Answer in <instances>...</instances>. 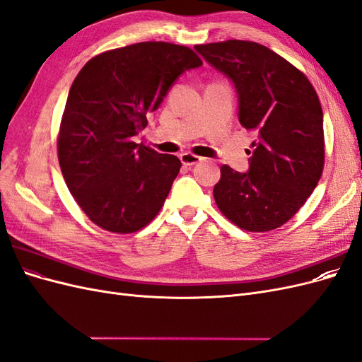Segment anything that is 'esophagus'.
<instances>
[{
  "instance_id": "1",
  "label": "esophagus",
  "mask_w": 362,
  "mask_h": 362,
  "mask_svg": "<svg viewBox=\"0 0 362 362\" xmlns=\"http://www.w3.org/2000/svg\"><path fill=\"white\" fill-rule=\"evenodd\" d=\"M180 160L184 166H193V164L202 161V157L194 156V154H192V152H184V154L180 156Z\"/></svg>"
}]
</instances>
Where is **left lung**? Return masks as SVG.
I'll return each instance as SVG.
<instances>
[{
  "label": "left lung",
  "mask_w": 362,
  "mask_h": 362,
  "mask_svg": "<svg viewBox=\"0 0 362 362\" xmlns=\"http://www.w3.org/2000/svg\"><path fill=\"white\" fill-rule=\"evenodd\" d=\"M194 49L231 78L238 120L257 133L249 172L221 168L214 201L238 228L266 233L300 210L325 166L323 112L306 75L279 54L249 40H225Z\"/></svg>",
  "instance_id": "8db88e82"
}]
</instances>
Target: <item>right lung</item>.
<instances>
[{"label": "right lung", "mask_w": 362, "mask_h": 362, "mask_svg": "<svg viewBox=\"0 0 362 362\" xmlns=\"http://www.w3.org/2000/svg\"><path fill=\"white\" fill-rule=\"evenodd\" d=\"M202 60L169 42H140L98 54L75 76L57 154L84 214L105 231L136 233L154 218L181 168L133 137L148 125L178 76Z\"/></svg>", "instance_id": "obj_1"}]
</instances>
